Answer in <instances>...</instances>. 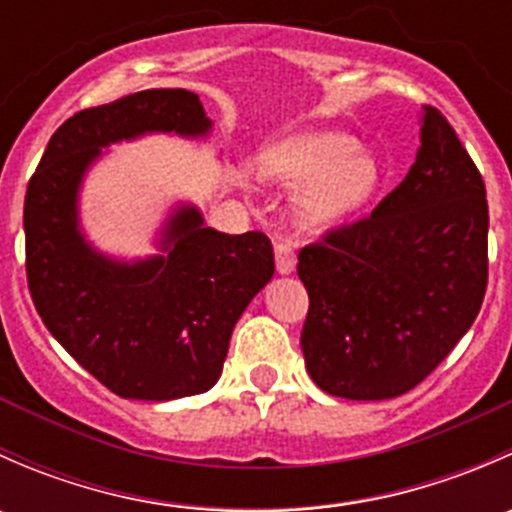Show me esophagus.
I'll use <instances>...</instances> for the list:
<instances>
[{
    "instance_id": "1",
    "label": "esophagus",
    "mask_w": 512,
    "mask_h": 512,
    "mask_svg": "<svg viewBox=\"0 0 512 512\" xmlns=\"http://www.w3.org/2000/svg\"><path fill=\"white\" fill-rule=\"evenodd\" d=\"M275 265L280 275H292L294 267H297V255H294L292 242L277 240L275 245Z\"/></svg>"
}]
</instances>
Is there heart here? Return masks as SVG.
<instances>
[{
	"label": "heart",
	"instance_id": "b5f03b06",
	"mask_svg": "<svg viewBox=\"0 0 512 512\" xmlns=\"http://www.w3.org/2000/svg\"><path fill=\"white\" fill-rule=\"evenodd\" d=\"M272 178L299 190V213L312 225H329L364 208L379 188V163L359 151L347 133H307L267 158Z\"/></svg>",
	"mask_w": 512,
	"mask_h": 512
}]
</instances>
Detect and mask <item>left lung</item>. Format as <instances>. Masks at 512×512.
<instances>
[{"label": "left lung", "instance_id": "left-lung-1", "mask_svg": "<svg viewBox=\"0 0 512 512\" xmlns=\"http://www.w3.org/2000/svg\"><path fill=\"white\" fill-rule=\"evenodd\" d=\"M409 175L366 220L299 252L302 354L322 391L394 399L471 329L488 282L485 185L436 108L418 111Z\"/></svg>", "mask_w": 512, "mask_h": 512}]
</instances>
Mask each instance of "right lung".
<instances>
[{"label": "right lung", "instance_id": "obj_1", "mask_svg": "<svg viewBox=\"0 0 512 512\" xmlns=\"http://www.w3.org/2000/svg\"><path fill=\"white\" fill-rule=\"evenodd\" d=\"M215 123L185 89H151L86 108L51 136L24 200L27 280L46 329L123 399L173 401L218 384L232 329L275 275L270 237L227 235L175 200L146 257L103 252L86 235V175L118 143L205 141Z\"/></svg>", "mask_w": 512, "mask_h": 512}]
</instances>
